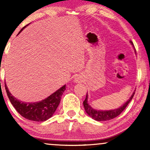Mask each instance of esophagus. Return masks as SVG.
<instances>
[{"label": "esophagus", "instance_id": "34e87169", "mask_svg": "<svg viewBox=\"0 0 150 150\" xmlns=\"http://www.w3.org/2000/svg\"><path fill=\"white\" fill-rule=\"evenodd\" d=\"M80 81V79L79 77H76L74 79V82L75 83H79V82Z\"/></svg>", "mask_w": 150, "mask_h": 150}]
</instances>
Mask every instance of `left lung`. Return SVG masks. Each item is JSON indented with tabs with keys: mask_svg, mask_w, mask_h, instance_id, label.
<instances>
[{
	"mask_svg": "<svg viewBox=\"0 0 150 150\" xmlns=\"http://www.w3.org/2000/svg\"><path fill=\"white\" fill-rule=\"evenodd\" d=\"M130 44H132V46L134 47V45H133V43L130 41ZM135 52H136V50H135ZM134 95V92H133L132 96H130V99H128V101H126L125 103L123 104L122 106H121L120 107L117 108H115V109H112V110H96L94 109L91 107V106L89 105V103H88V94L87 93V96H86V98L85 101L83 102V105L84 108H85V110L88 115L91 117V118H93V120L96 121H99V122H102V121H108L112 119H113L116 117H117L119 115L122 113L123 110H124L125 108H126V106H128V104L130 103V102L132 100L133 96Z\"/></svg>",
	"mask_w": 150,
	"mask_h": 150,
	"instance_id": "obj_1",
	"label": "left lung"
}]
</instances>
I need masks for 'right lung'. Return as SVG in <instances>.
Here are the masks:
<instances>
[{"label":"right lung","instance_id":"1","mask_svg":"<svg viewBox=\"0 0 150 150\" xmlns=\"http://www.w3.org/2000/svg\"><path fill=\"white\" fill-rule=\"evenodd\" d=\"M28 25L22 28L21 30L18 33V34H20V33ZM5 86L8 98L16 110L24 118L38 122L46 121L53 115L60 103L61 96L63 95V92L66 89L65 85L54 93L49 96L48 98L40 102H24L16 99L10 93L6 83L5 84Z\"/></svg>","mask_w":150,"mask_h":150}]
</instances>
